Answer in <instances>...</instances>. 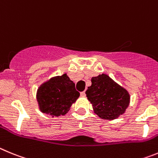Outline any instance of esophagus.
I'll return each instance as SVG.
<instances>
[{
  "label": "esophagus",
  "instance_id": "1",
  "mask_svg": "<svg viewBox=\"0 0 158 158\" xmlns=\"http://www.w3.org/2000/svg\"><path fill=\"white\" fill-rule=\"evenodd\" d=\"M80 95L82 97H86V93H85V91H82L80 93Z\"/></svg>",
  "mask_w": 158,
  "mask_h": 158
}]
</instances>
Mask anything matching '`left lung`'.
I'll use <instances>...</instances> for the list:
<instances>
[{
	"label": "left lung",
	"instance_id": "obj_1",
	"mask_svg": "<svg viewBox=\"0 0 158 158\" xmlns=\"http://www.w3.org/2000/svg\"><path fill=\"white\" fill-rule=\"evenodd\" d=\"M86 91L94 113L104 120H115L123 114L130 103V95L106 74L92 77Z\"/></svg>",
	"mask_w": 158,
	"mask_h": 158
}]
</instances>
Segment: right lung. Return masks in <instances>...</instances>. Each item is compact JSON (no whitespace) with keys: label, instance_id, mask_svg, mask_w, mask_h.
Instances as JSON below:
<instances>
[{"label":"right lung","instance_id":"obj_1","mask_svg":"<svg viewBox=\"0 0 158 158\" xmlns=\"http://www.w3.org/2000/svg\"><path fill=\"white\" fill-rule=\"evenodd\" d=\"M79 95L75 83L64 74L43 82L38 89L36 98L41 112L54 117L66 114Z\"/></svg>","mask_w":158,"mask_h":158}]
</instances>
